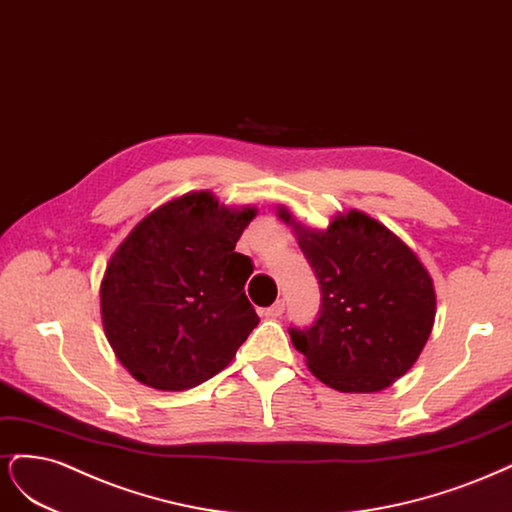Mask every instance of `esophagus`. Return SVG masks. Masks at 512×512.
I'll return each instance as SVG.
<instances>
[{"label": "esophagus", "mask_w": 512, "mask_h": 512, "mask_svg": "<svg viewBox=\"0 0 512 512\" xmlns=\"http://www.w3.org/2000/svg\"><path fill=\"white\" fill-rule=\"evenodd\" d=\"M285 312V302L283 300H278V302H274L270 308H266V317L268 319H276V317H280Z\"/></svg>", "instance_id": "34e87169"}]
</instances>
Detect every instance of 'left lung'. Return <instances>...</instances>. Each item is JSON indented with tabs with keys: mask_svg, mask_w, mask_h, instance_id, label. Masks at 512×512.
Listing matches in <instances>:
<instances>
[{
	"mask_svg": "<svg viewBox=\"0 0 512 512\" xmlns=\"http://www.w3.org/2000/svg\"><path fill=\"white\" fill-rule=\"evenodd\" d=\"M291 225L321 285V315L291 342L321 383L342 393L391 387L419 359L432 334L436 291L415 251L366 212H340L327 229Z\"/></svg>",
	"mask_w": 512,
	"mask_h": 512,
	"instance_id": "8db88e82",
	"label": "left lung"
}]
</instances>
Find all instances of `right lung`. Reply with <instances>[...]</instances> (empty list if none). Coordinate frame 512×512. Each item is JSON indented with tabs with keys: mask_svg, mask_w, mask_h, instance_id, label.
Here are the masks:
<instances>
[{
	"mask_svg": "<svg viewBox=\"0 0 512 512\" xmlns=\"http://www.w3.org/2000/svg\"><path fill=\"white\" fill-rule=\"evenodd\" d=\"M257 214L210 191L161 204L112 253L100 308L106 338L146 387L185 391L236 357L259 317L244 293L251 257L236 242Z\"/></svg>",
	"mask_w": 512,
	"mask_h": 512,
	"instance_id": "1",
	"label": "right lung"
}]
</instances>
